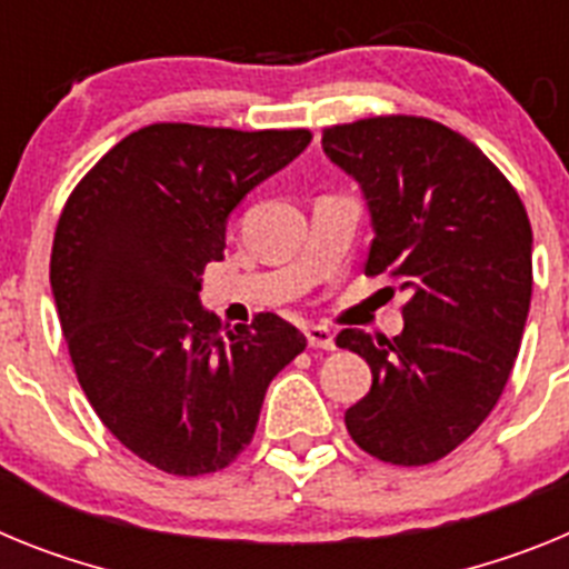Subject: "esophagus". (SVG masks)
I'll return each instance as SVG.
<instances>
[{"mask_svg":"<svg viewBox=\"0 0 569 569\" xmlns=\"http://www.w3.org/2000/svg\"><path fill=\"white\" fill-rule=\"evenodd\" d=\"M306 340L312 349H335V335L326 326H306Z\"/></svg>","mask_w":569,"mask_h":569,"instance_id":"34e87169","label":"esophagus"}]
</instances>
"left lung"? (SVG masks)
Here are the masks:
<instances>
[{"label":"left lung","instance_id":"obj_1","mask_svg":"<svg viewBox=\"0 0 569 569\" xmlns=\"http://www.w3.org/2000/svg\"><path fill=\"white\" fill-rule=\"evenodd\" d=\"M372 217L369 278L409 291L392 340L343 329L372 369L346 409L363 452L398 467L441 461L501 398L532 295V229L510 180L476 142L427 117H369L323 131Z\"/></svg>","mask_w":569,"mask_h":569}]
</instances>
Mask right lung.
I'll use <instances>...</instances> for the list:
<instances>
[{"label": "right lung", "instance_id": "add662e5", "mask_svg": "<svg viewBox=\"0 0 569 569\" xmlns=\"http://www.w3.org/2000/svg\"><path fill=\"white\" fill-rule=\"evenodd\" d=\"M312 142L306 128L154 122L79 180L59 214L51 289L79 387L108 432L171 476L229 467L271 378L306 338L271 312L226 329L200 306L226 220Z\"/></svg>", "mask_w": 569, "mask_h": 569}]
</instances>
